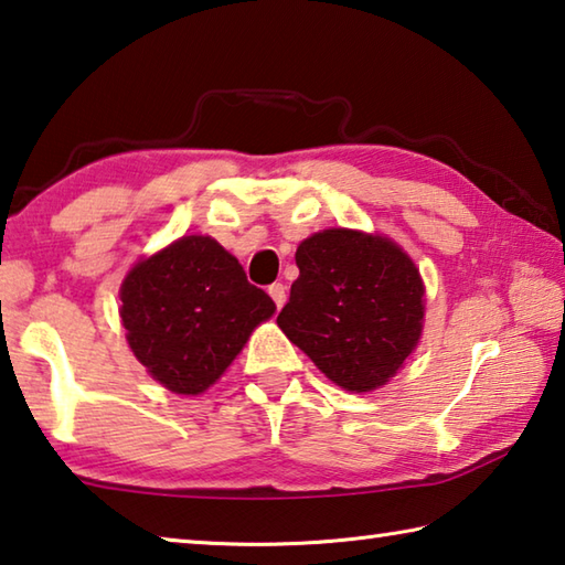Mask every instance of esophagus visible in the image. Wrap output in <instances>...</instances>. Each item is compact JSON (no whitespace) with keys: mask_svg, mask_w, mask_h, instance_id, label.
<instances>
[{"mask_svg":"<svg viewBox=\"0 0 565 565\" xmlns=\"http://www.w3.org/2000/svg\"><path fill=\"white\" fill-rule=\"evenodd\" d=\"M269 296L274 299V303H276V309H281V306L286 303V286L284 284H271L269 286Z\"/></svg>","mask_w":565,"mask_h":565,"instance_id":"esophagus-1","label":"esophagus"}]
</instances>
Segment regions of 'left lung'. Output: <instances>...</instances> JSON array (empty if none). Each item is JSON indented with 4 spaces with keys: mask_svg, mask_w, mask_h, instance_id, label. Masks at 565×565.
<instances>
[{
    "mask_svg": "<svg viewBox=\"0 0 565 565\" xmlns=\"http://www.w3.org/2000/svg\"><path fill=\"white\" fill-rule=\"evenodd\" d=\"M299 279L276 323L328 381L351 393L385 385L415 351L425 284L381 234L323 230L296 249Z\"/></svg>",
    "mask_w": 565,
    "mask_h": 565,
    "instance_id": "obj_1",
    "label": "left lung"
}]
</instances>
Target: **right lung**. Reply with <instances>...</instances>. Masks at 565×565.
<instances>
[{
  "label": "right lung",
  "instance_id": "add662e5",
  "mask_svg": "<svg viewBox=\"0 0 565 565\" xmlns=\"http://www.w3.org/2000/svg\"><path fill=\"white\" fill-rule=\"evenodd\" d=\"M120 303L132 355L178 395L217 383L254 328L276 311L237 256L202 234L140 259L122 279Z\"/></svg>",
  "mask_w": 565,
  "mask_h": 565
}]
</instances>
